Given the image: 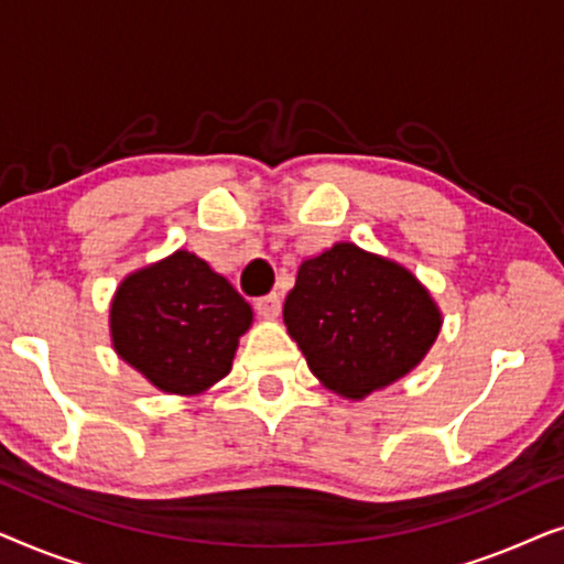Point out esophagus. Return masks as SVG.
Returning <instances> with one entry per match:
<instances>
[{
  "mask_svg": "<svg viewBox=\"0 0 564 564\" xmlns=\"http://www.w3.org/2000/svg\"><path fill=\"white\" fill-rule=\"evenodd\" d=\"M257 311L259 315H264V318H276L280 315V307H282V300H280V292H269L264 297H257Z\"/></svg>",
  "mask_w": 564,
  "mask_h": 564,
  "instance_id": "esophagus-1",
  "label": "esophagus"
}]
</instances>
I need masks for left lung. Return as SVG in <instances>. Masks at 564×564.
I'll use <instances>...</instances> for the list:
<instances>
[{
	"label": "left lung",
	"instance_id": "8db88e82",
	"mask_svg": "<svg viewBox=\"0 0 564 564\" xmlns=\"http://www.w3.org/2000/svg\"><path fill=\"white\" fill-rule=\"evenodd\" d=\"M282 315L311 372L354 400L411 372L442 328L408 269L354 243L303 261Z\"/></svg>",
	"mask_w": 564,
	"mask_h": 564
}]
</instances>
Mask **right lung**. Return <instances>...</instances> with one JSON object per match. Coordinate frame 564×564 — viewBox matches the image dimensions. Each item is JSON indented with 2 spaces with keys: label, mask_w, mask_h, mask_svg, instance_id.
<instances>
[{
  "label": "right lung",
  "mask_w": 564,
  "mask_h": 564,
  "mask_svg": "<svg viewBox=\"0 0 564 564\" xmlns=\"http://www.w3.org/2000/svg\"><path fill=\"white\" fill-rule=\"evenodd\" d=\"M251 305L203 259L176 251L115 292V349L164 392L192 395L230 372Z\"/></svg>",
  "instance_id": "add662e5"
}]
</instances>
